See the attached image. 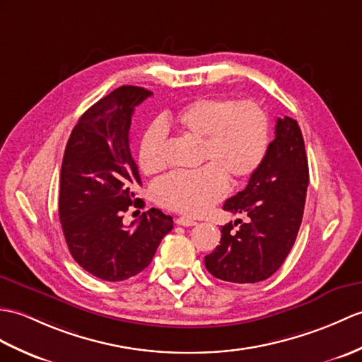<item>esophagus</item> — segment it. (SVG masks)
Listing matches in <instances>:
<instances>
[{"label":"esophagus","mask_w":362,"mask_h":362,"mask_svg":"<svg viewBox=\"0 0 362 362\" xmlns=\"http://www.w3.org/2000/svg\"><path fill=\"white\" fill-rule=\"evenodd\" d=\"M175 223L180 225V226H194V225H197V222L189 219V217H179V219H175Z\"/></svg>","instance_id":"34e87169"}]
</instances>
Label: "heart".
Returning a JSON list of instances; mask_svg holds the SVG:
<instances>
[{"label":"heart","instance_id":"b5f03b06","mask_svg":"<svg viewBox=\"0 0 362 362\" xmlns=\"http://www.w3.org/2000/svg\"><path fill=\"white\" fill-rule=\"evenodd\" d=\"M188 136L204 140L202 160L208 166L196 173H174L154 185V199L173 211L200 216L228 192V180L240 183L262 165L270 145L267 115L251 100L199 98L175 117ZM166 132L153 124L141 137L139 165L145 174L165 170Z\"/></svg>","mask_w":362,"mask_h":362}]
</instances>
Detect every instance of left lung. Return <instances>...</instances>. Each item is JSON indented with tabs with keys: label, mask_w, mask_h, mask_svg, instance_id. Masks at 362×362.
<instances>
[{
	"label": "left lung",
	"mask_w": 362,
	"mask_h": 362,
	"mask_svg": "<svg viewBox=\"0 0 362 362\" xmlns=\"http://www.w3.org/2000/svg\"><path fill=\"white\" fill-rule=\"evenodd\" d=\"M308 163L296 120H276L274 140L247 188L225 202L223 209L248 217L222 226L221 245L205 256L217 279L255 284L268 279L295 245L304 216ZM240 223L238 230L233 226Z\"/></svg>",
	"instance_id": "left-lung-1"
}]
</instances>
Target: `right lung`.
<instances>
[{
    "mask_svg": "<svg viewBox=\"0 0 362 362\" xmlns=\"http://www.w3.org/2000/svg\"><path fill=\"white\" fill-rule=\"evenodd\" d=\"M153 95L145 88L120 86L98 100L74 126L60 173L58 213L72 257L98 279L119 282L151 264L173 217L151 208L124 226L141 185L131 154L134 107Z\"/></svg>",
    "mask_w": 362,
    "mask_h": 362,
    "instance_id": "1",
    "label": "right lung"
}]
</instances>
